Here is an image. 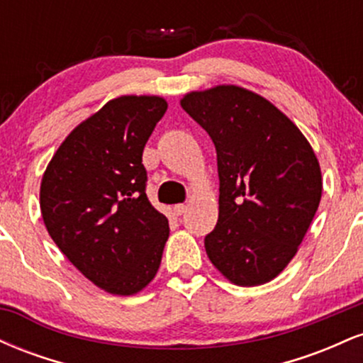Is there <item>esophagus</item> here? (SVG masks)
<instances>
[{"label":"esophagus","mask_w":363,"mask_h":363,"mask_svg":"<svg viewBox=\"0 0 363 363\" xmlns=\"http://www.w3.org/2000/svg\"><path fill=\"white\" fill-rule=\"evenodd\" d=\"M186 210H187V206H186V205H176V206H174V213H176L177 216L184 215V213H186Z\"/></svg>","instance_id":"34e87169"}]
</instances>
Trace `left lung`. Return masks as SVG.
Segmentation results:
<instances>
[{
  "instance_id": "1",
  "label": "left lung",
  "mask_w": 363,
  "mask_h": 363,
  "mask_svg": "<svg viewBox=\"0 0 363 363\" xmlns=\"http://www.w3.org/2000/svg\"><path fill=\"white\" fill-rule=\"evenodd\" d=\"M181 107L216 148L218 222L205 237L208 257L234 285H264L294 259L318 211V157L278 107L242 86L189 91Z\"/></svg>"
}]
</instances>
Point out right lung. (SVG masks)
<instances>
[{
  "mask_svg": "<svg viewBox=\"0 0 363 363\" xmlns=\"http://www.w3.org/2000/svg\"><path fill=\"white\" fill-rule=\"evenodd\" d=\"M165 111L158 95L112 99L66 136L40 182L49 235L107 294H138L160 268L169 220L148 201L141 157Z\"/></svg>",
  "mask_w": 363,
  "mask_h": 363,
  "instance_id": "right-lung-1",
  "label": "right lung"
}]
</instances>
